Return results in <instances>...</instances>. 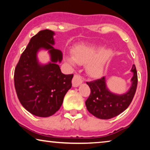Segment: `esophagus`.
Instances as JSON below:
<instances>
[{"label": "esophagus", "mask_w": 150, "mask_h": 150, "mask_svg": "<svg viewBox=\"0 0 150 150\" xmlns=\"http://www.w3.org/2000/svg\"><path fill=\"white\" fill-rule=\"evenodd\" d=\"M83 83V79L78 74H74L72 79V86L74 87H76L80 85V84Z\"/></svg>", "instance_id": "obj_1"}]
</instances>
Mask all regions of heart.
Here are the masks:
<instances>
[{"mask_svg": "<svg viewBox=\"0 0 150 150\" xmlns=\"http://www.w3.org/2000/svg\"><path fill=\"white\" fill-rule=\"evenodd\" d=\"M73 57H67V60L71 65L76 63L86 64V69L90 76L96 77L100 76L104 70L106 63L112 55L110 50L99 51L97 48L90 46L81 45L72 50Z\"/></svg>", "mask_w": 150, "mask_h": 150, "instance_id": "heart-1", "label": "heart"}]
</instances>
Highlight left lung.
Wrapping results in <instances>:
<instances>
[{
    "label": "left lung",
    "instance_id": "left-lung-1",
    "mask_svg": "<svg viewBox=\"0 0 150 150\" xmlns=\"http://www.w3.org/2000/svg\"><path fill=\"white\" fill-rule=\"evenodd\" d=\"M131 71L134 73L132 86L126 93L116 95L108 91L106 86L105 77L87 82L91 89L85 104L90 113L102 120H108L119 115L128 107L134 98L137 87L138 76L135 65Z\"/></svg>",
    "mask_w": 150,
    "mask_h": 150
}]
</instances>
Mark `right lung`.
Returning a JSON list of instances; mask_svg holds the SVG:
<instances>
[{"mask_svg": "<svg viewBox=\"0 0 150 150\" xmlns=\"http://www.w3.org/2000/svg\"><path fill=\"white\" fill-rule=\"evenodd\" d=\"M50 30H40L30 39L20 57L14 71V85L19 101L30 113L41 117L54 115L62 105L63 98L71 87V74H63L57 62L63 54L54 49ZM48 50L51 62L42 66L38 63L36 52Z\"/></svg>", "mask_w": 150, "mask_h": 150, "instance_id": "right-lung-1", "label": "right lung"}]
</instances>
